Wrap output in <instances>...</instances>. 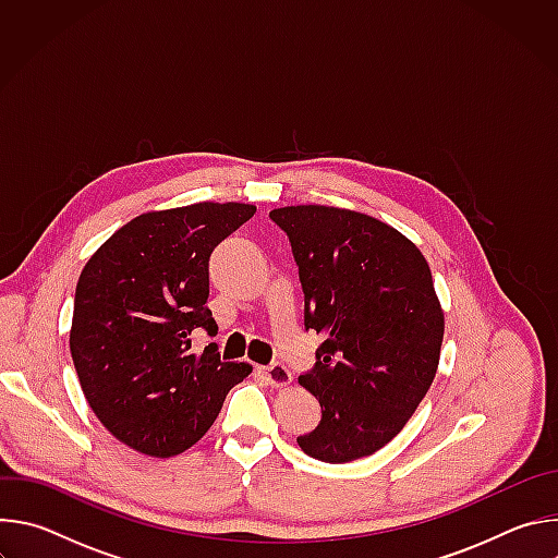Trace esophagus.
Masks as SVG:
<instances>
[{
    "label": "esophagus",
    "mask_w": 558,
    "mask_h": 558,
    "mask_svg": "<svg viewBox=\"0 0 558 558\" xmlns=\"http://www.w3.org/2000/svg\"><path fill=\"white\" fill-rule=\"evenodd\" d=\"M263 375L265 379L274 386V388H284L293 381L291 377V371L284 366V364H271V366H265L263 368Z\"/></svg>",
    "instance_id": "obj_1"
}]
</instances>
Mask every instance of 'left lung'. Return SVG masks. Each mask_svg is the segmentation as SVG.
Returning a JSON list of instances; mask_svg holds the SVG:
<instances>
[{"label":"left lung","mask_w":558,"mask_h":558,"mask_svg":"<svg viewBox=\"0 0 558 558\" xmlns=\"http://www.w3.org/2000/svg\"><path fill=\"white\" fill-rule=\"evenodd\" d=\"M304 291V327L325 342L298 377L323 409L298 437L313 459L347 463L386 446L426 397L441 353L444 308L430 267L395 227L353 209L278 207Z\"/></svg>","instance_id":"left-lung-1"}]
</instances>
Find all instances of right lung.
I'll use <instances>...</instances> for the list:
<instances>
[{
	"instance_id": "right-lung-1",
	"label": "right lung",
	"mask_w": 558,
	"mask_h": 558,
	"mask_svg": "<svg viewBox=\"0 0 558 558\" xmlns=\"http://www.w3.org/2000/svg\"><path fill=\"white\" fill-rule=\"evenodd\" d=\"M254 211L207 201L141 214L78 276L72 362L90 409L125 446L149 457L185 452L252 373L247 362H220L216 344L192 353L190 336H216L205 304L209 256Z\"/></svg>"
}]
</instances>
